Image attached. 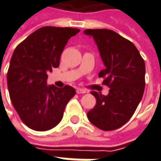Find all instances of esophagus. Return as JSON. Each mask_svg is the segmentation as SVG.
I'll return each instance as SVG.
<instances>
[{
  "instance_id": "esophagus-1",
  "label": "esophagus",
  "mask_w": 161,
  "mask_h": 161,
  "mask_svg": "<svg viewBox=\"0 0 161 161\" xmlns=\"http://www.w3.org/2000/svg\"><path fill=\"white\" fill-rule=\"evenodd\" d=\"M76 92H77V94H84V93H86V90L83 89H77Z\"/></svg>"
}]
</instances>
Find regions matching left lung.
Here are the masks:
<instances>
[{"instance_id": "obj_1", "label": "left lung", "mask_w": 161, "mask_h": 161, "mask_svg": "<svg viewBox=\"0 0 161 161\" xmlns=\"http://www.w3.org/2000/svg\"><path fill=\"white\" fill-rule=\"evenodd\" d=\"M84 34L96 43L105 65L98 77L110 88L107 96L91 92L97 103L88 112V119L101 130H115L129 121L142 98L145 64L133 43L113 30L86 29Z\"/></svg>"}]
</instances>
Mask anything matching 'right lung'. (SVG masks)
I'll use <instances>...</instances> for the list:
<instances>
[{
	"label": "right lung",
	"mask_w": 161,
	"mask_h": 161,
	"mask_svg": "<svg viewBox=\"0 0 161 161\" xmlns=\"http://www.w3.org/2000/svg\"><path fill=\"white\" fill-rule=\"evenodd\" d=\"M78 28L43 27L28 36L13 52L7 83L13 107L23 123L35 131H47L61 122L75 90L47 85V73L57 68L68 40Z\"/></svg>",
	"instance_id": "obj_1"
}]
</instances>
